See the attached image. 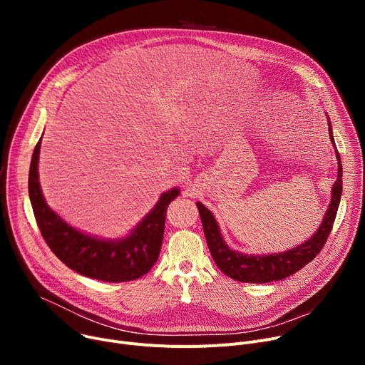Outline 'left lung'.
<instances>
[{"mask_svg":"<svg viewBox=\"0 0 365 365\" xmlns=\"http://www.w3.org/2000/svg\"><path fill=\"white\" fill-rule=\"evenodd\" d=\"M329 134H330V140L333 142L336 157L339 161L337 180L333 185L331 202L327 208V213H325L322 219V223L317 229V232L303 244L293 247L290 250L282 252V253L263 255V256L244 255V253L235 252L232 248H229V245L225 242L220 234V227L213 213L201 202H197L210 253H212V257L216 262L219 269L223 274H226L229 278L241 281V282H253V284L279 281L300 271L303 266H306L311 260H314L317 255L322 250L325 241H327L331 232V227L337 215L340 197H341V161H340L339 150L334 145V136H333L330 118H329Z\"/></svg>","mask_w":365,"mask_h":365,"instance_id":"left-lung-1","label":"left lung"}]
</instances>
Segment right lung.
<instances>
[{"label":"right lung","instance_id":"obj_1","mask_svg":"<svg viewBox=\"0 0 365 365\" xmlns=\"http://www.w3.org/2000/svg\"><path fill=\"white\" fill-rule=\"evenodd\" d=\"M41 139L32 153L28 187L36 225L50 250L72 271L93 279L125 282L148 274L160 256L167 207L179 195V189L164 192L127 237L101 240L87 235L57 216L43 197L38 180Z\"/></svg>","mask_w":365,"mask_h":365}]
</instances>
